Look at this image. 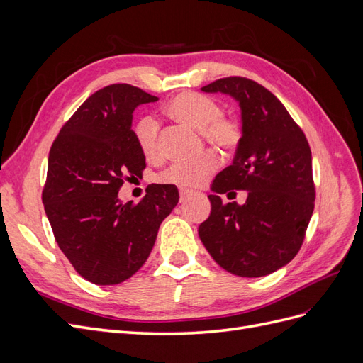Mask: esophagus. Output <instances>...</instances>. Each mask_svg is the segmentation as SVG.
Segmentation results:
<instances>
[{
  "label": "esophagus",
  "instance_id": "obj_1",
  "mask_svg": "<svg viewBox=\"0 0 363 363\" xmlns=\"http://www.w3.org/2000/svg\"><path fill=\"white\" fill-rule=\"evenodd\" d=\"M194 192L189 189H180V201H184L186 199H189Z\"/></svg>",
  "mask_w": 363,
  "mask_h": 363
}]
</instances>
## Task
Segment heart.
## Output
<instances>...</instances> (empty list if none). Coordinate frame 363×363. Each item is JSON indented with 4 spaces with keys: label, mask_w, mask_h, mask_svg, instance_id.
Listing matches in <instances>:
<instances>
[{
    "label": "heart",
    "mask_w": 363,
    "mask_h": 363,
    "mask_svg": "<svg viewBox=\"0 0 363 363\" xmlns=\"http://www.w3.org/2000/svg\"><path fill=\"white\" fill-rule=\"evenodd\" d=\"M174 121L199 130L203 139L216 148L233 151L242 139V128L236 119L223 116V107L201 94L183 92L164 107ZM136 144L147 159H155L159 152V124L151 116L140 118L133 127ZM219 167V157L208 151L195 162L174 163L164 169L160 179L180 188H196L203 184Z\"/></svg>",
    "instance_id": "obj_1"
}]
</instances>
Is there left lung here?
<instances>
[{"mask_svg": "<svg viewBox=\"0 0 363 363\" xmlns=\"http://www.w3.org/2000/svg\"><path fill=\"white\" fill-rule=\"evenodd\" d=\"M239 103L242 139L233 162L219 172L199 227L208 255L239 277H262L296 256L313 213L312 152L301 128L262 84L227 77L201 87ZM247 190L244 205H223L219 193Z\"/></svg>", "mask_w": 363, "mask_h": 363, "instance_id": "left-lung-1", "label": "left lung"}]
</instances>
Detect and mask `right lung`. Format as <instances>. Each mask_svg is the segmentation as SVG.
Segmentation results:
<instances>
[{
	"label": "right lung",
	"instance_id": "1",
	"mask_svg": "<svg viewBox=\"0 0 363 363\" xmlns=\"http://www.w3.org/2000/svg\"><path fill=\"white\" fill-rule=\"evenodd\" d=\"M157 100L130 84L106 86L77 108L50 150L42 203L54 238L75 271L101 286L139 271L179 203L174 184H150L138 204L118 199L124 180L145 168L131 128L135 108Z\"/></svg>",
	"mask_w": 363,
	"mask_h": 363
}]
</instances>
